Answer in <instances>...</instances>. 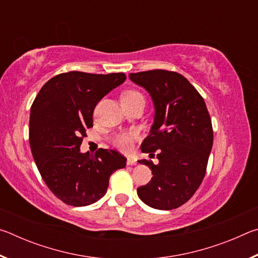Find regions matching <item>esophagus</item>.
I'll return each mask as SVG.
<instances>
[{"instance_id":"esophagus-1","label":"esophagus","mask_w":258,"mask_h":258,"mask_svg":"<svg viewBox=\"0 0 258 258\" xmlns=\"http://www.w3.org/2000/svg\"><path fill=\"white\" fill-rule=\"evenodd\" d=\"M138 161L134 157H127V165H137Z\"/></svg>"}]
</instances>
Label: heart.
Instances as JSON below:
<instances>
[{"mask_svg": "<svg viewBox=\"0 0 258 258\" xmlns=\"http://www.w3.org/2000/svg\"><path fill=\"white\" fill-rule=\"evenodd\" d=\"M143 97V95L139 92V91L135 90H130L126 91L123 94H121V101H130V100H134L137 98ZM139 139V133L137 131L131 130L127 132H123L117 134L115 138H113V145H115L118 149L123 151H128L132 149V146L135 140Z\"/></svg>", "mask_w": 258, "mask_h": 258, "instance_id": "heart-1", "label": "heart"}]
</instances>
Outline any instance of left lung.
<instances>
[{
	"mask_svg": "<svg viewBox=\"0 0 258 258\" xmlns=\"http://www.w3.org/2000/svg\"><path fill=\"white\" fill-rule=\"evenodd\" d=\"M130 80L145 87L155 106L150 134L142 152L159 163L139 160L151 169L152 178L138 187L148 206L169 211L185 204L202 184L213 147V127L206 103L184 76L155 69L130 74Z\"/></svg>",
	"mask_w": 258,
	"mask_h": 258,
	"instance_id": "1",
	"label": "left lung"
}]
</instances>
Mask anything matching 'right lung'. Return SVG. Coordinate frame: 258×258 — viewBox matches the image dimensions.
Masks as SVG:
<instances>
[{"label": "right lung", "mask_w": 258, "mask_h": 258, "mask_svg": "<svg viewBox=\"0 0 258 258\" xmlns=\"http://www.w3.org/2000/svg\"><path fill=\"white\" fill-rule=\"evenodd\" d=\"M125 80L124 73H63L47 81L34 100L30 149L45 184L64 204L81 207L98 202L111 174L126 166L116 150L99 149L94 156L80 150L86 128L93 126L97 103Z\"/></svg>", "instance_id": "right-lung-1"}]
</instances>
